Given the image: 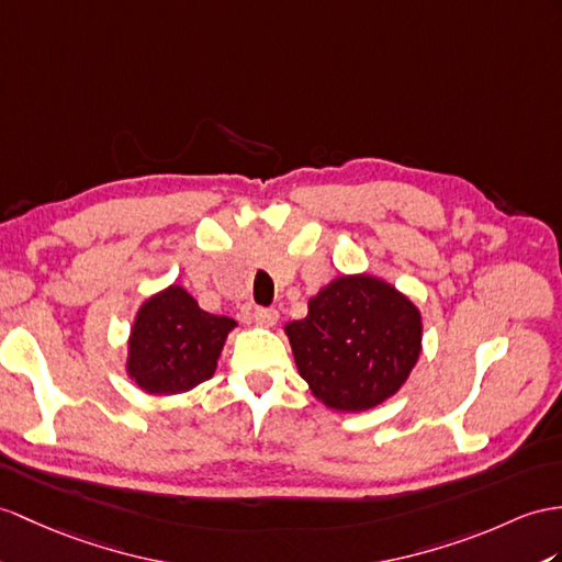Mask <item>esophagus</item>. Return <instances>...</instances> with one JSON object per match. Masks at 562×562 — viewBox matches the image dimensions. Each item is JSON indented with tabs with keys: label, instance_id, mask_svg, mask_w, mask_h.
<instances>
[{
	"label": "esophagus",
	"instance_id": "esophagus-1",
	"mask_svg": "<svg viewBox=\"0 0 562 562\" xmlns=\"http://www.w3.org/2000/svg\"><path fill=\"white\" fill-rule=\"evenodd\" d=\"M255 319L265 326H273L279 322V312L273 307H255Z\"/></svg>",
	"mask_w": 562,
	"mask_h": 562
}]
</instances>
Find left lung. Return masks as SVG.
<instances>
[{
  "label": "left lung",
  "mask_w": 562,
  "mask_h": 562,
  "mask_svg": "<svg viewBox=\"0 0 562 562\" xmlns=\"http://www.w3.org/2000/svg\"><path fill=\"white\" fill-rule=\"evenodd\" d=\"M285 326L297 372L312 393L344 413L369 409L398 391L422 348L417 307L372 277H340Z\"/></svg>",
  "instance_id": "obj_1"
}]
</instances>
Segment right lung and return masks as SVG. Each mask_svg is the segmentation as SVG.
Segmentation results:
<instances>
[{
  "mask_svg": "<svg viewBox=\"0 0 562 562\" xmlns=\"http://www.w3.org/2000/svg\"><path fill=\"white\" fill-rule=\"evenodd\" d=\"M236 322L200 310L181 285L149 297L131 331L128 374L147 393L171 395L207 381Z\"/></svg>",
  "mask_w": 562,
  "mask_h": 562,
  "instance_id": "add662e5",
  "label": "right lung"
}]
</instances>
